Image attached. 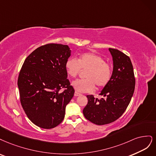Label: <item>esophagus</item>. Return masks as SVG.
I'll use <instances>...</instances> for the list:
<instances>
[{
	"label": "esophagus",
	"instance_id": "34e87169",
	"mask_svg": "<svg viewBox=\"0 0 156 156\" xmlns=\"http://www.w3.org/2000/svg\"><path fill=\"white\" fill-rule=\"evenodd\" d=\"M80 93H79L76 91H75V93H74V96L75 97H78V96H80Z\"/></svg>",
	"mask_w": 156,
	"mask_h": 156
}]
</instances>
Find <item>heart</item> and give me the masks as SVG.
Instances as JSON below:
<instances>
[{"mask_svg":"<svg viewBox=\"0 0 156 156\" xmlns=\"http://www.w3.org/2000/svg\"><path fill=\"white\" fill-rule=\"evenodd\" d=\"M65 69L69 76L76 77L82 69L87 71L85 73V79H79L72 83L76 91L80 93H91L95 85L98 88L104 87L109 82L112 76V67L102 57L92 52H85L78 59L69 58L65 63Z\"/></svg>","mask_w":156,"mask_h":156,"instance_id":"heart-1","label":"heart"}]
</instances>
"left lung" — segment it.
Returning <instances> with one entry per match:
<instances>
[{"instance_id":"obj_1","label":"left lung","mask_w":156,"mask_h":156,"mask_svg":"<svg viewBox=\"0 0 156 156\" xmlns=\"http://www.w3.org/2000/svg\"><path fill=\"white\" fill-rule=\"evenodd\" d=\"M113 69L112 78L100 95L105 98H95L87 95L88 103L83 110L84 117L97 125L115 121L126 111L134 93L135 79L130 58L117 49L109 48Z\"/></svg>"}]
</instances>
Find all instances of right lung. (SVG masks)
<instances>
[{"label":"right lung","mask_w":156,"mask_h":156,"mask_svg":"<svg viewBox=\"0 0 156 156\" xmlns=\"http://www.w3.org/2000/svg\"><path fill=\"white\" fill-rule=\"evenodd\" d=\"M71 52L65 44L43 45L26 58L20 71L17 85L21 105L28 118L41 128L51 129L61 123L74 96L65 69Z\"/></svg>","instance_id":"add662e5"}]
</instances>
